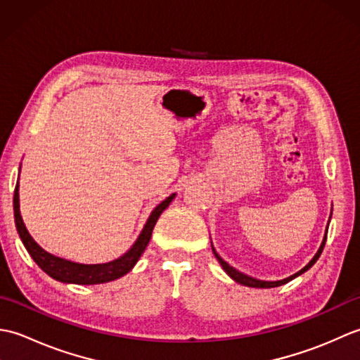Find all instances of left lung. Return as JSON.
I'll return each mask as SVG.
<instances>
[{"label": "left lung", "instance_id": "obj_1", "mask_svg": "<svg viewBox=\"0 0 360 360\" xmlns=\"http://www.w3.org/2000/svg\"><path fill=\"white\" fill-rule=\"evenodd\" d=\"M326 235H328V229H326V233H325V238H323V243H322V246H320V249L317 250V254L314 255V258L311 259V262L303 267L302 271H298L297 274H294V275H290V277H288V278H285V280H280V281H262V280H257V278H252V277H248V275H244V274H241V272H238L236 269H233L232 266H229L223 258H221L217 252H215V249H213V254H215V257H217V259L218 262L221 263V266H223V269L231 275V277L235 280V281H238L240 285H244V286H249V288H277V286H281V285H286L288 281H290L292 278H295V277H298V275H302L303 272H307L309 267L314 264L317 259H319V257H320V254H322V250H323V248H325V243H326Z\"/></svg>", "mask_w": 360, "mask_h": 360}]
</instances>
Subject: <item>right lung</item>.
I'll use <instances>...</instances> for the list:
<instances>
[{"instance_id":"obj_1","label":"right lung","mask_w":360,"mask_h":360,"mask_svg":"<svg viewBox=\"0 0 360 360\" xmlns=\"http://www.w3.org/2000/svg\"><path fill=\"white\" fill-rule=\"evenodd\" d=\"M173 198L174 195L168 196L167 200H164L155 210L151 212V215L147 221V224H145L142 233L139 235V238H137V241L133 244V248L129 249L124 257H120L117 259H114V262L105 263V264L72 263V262H68V259L53 257L38 246L32 236L29 235L25 223H22V218L20 215L18 184L15 186V192H13V215H15V224H17V231L20 233L22 244H25V248L27 249L30 257L34 258V262L40 266L46 274L51 275L52 278L63 283H75V285H98V283H106V281L120 278L122 275H125L127 272L133 269V266L143 254L145 248H147L158 218L160 217V213L168 207V204L172 202Z\"/></svg>"}]
</instances>
